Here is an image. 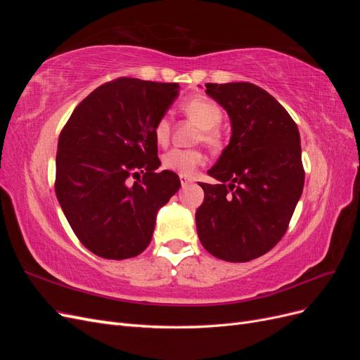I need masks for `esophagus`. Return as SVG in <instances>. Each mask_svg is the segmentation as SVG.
<instances>
[{
    "mask_svg": "<svg viewBox=\"0 0 360 360\" xmlns=\"http://www.w3.org/2000/svg\"><path fill=\"white\" fill-rule=\"evenodd\" d=\"M180 183H181V188H186L188 184L192 183V179H189L186 176H180Z\"/></svg>",
    "mask_w": 360,
    "mask_h": 360,
    "instance_id": "esophagus-1",
    "label": "esophagus"
}]
</instances>
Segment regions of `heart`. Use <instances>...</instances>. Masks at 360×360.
I'll use <instances>...</instances> for the list:
<instances>
[{"label":"heart","instance_id":"heart-1","mask_svg":"<svg viewBox=\"0 0 360 360\" xmlns=\"http://www.w3.org/2000/svg\"><path fill=\"white\" fill-rule=\"evenodd\" d=\"M181 111L186 114L191 120L197 123L201 130L197 141H202L205 146L216 148L221 144L219 130L216 127L222 123L224 112L221 106L214 101L204 96H195L183 101ZM155 139L159 146H165L169 141L171 123L168 117H160L153 129ZM204 155L200 150H183L172 148L162 158V167L165 169L179 172L181 176H192L198 167L202 165Z\"/></svg>","mask_w":360,"mask_h":360}]
</instances>
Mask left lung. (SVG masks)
I'll return each instance as SVG.
<instances>
[{"label": "left lung", "instance_id": "obj_1", "mask_svg": "<svg viewBox=\"0 0 360 360\" xmlns=\"http://www.w3.org/2000/svg\"><path fill=\"white\" fill-rule=\"evenodd\" d=\"M224 106L233 135L200 183L204 202L195 219L213 257L246 263L275 248L288 230L304 183L297 124L274 96L250 82L205 84Z\"/></svg>", "mask_w": 360, "mask_h": 360}]
</instances>
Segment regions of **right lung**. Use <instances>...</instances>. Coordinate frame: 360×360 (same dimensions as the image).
<instances>
[{
  "label": "right lung",
  "instance_id": "1",
  "mask_svg": "<svg viewBox=\"0 0 360 360\" xmlns=\"http://www.w3.org/2000/svg\"><path fill=\"white\" fill-rule=\"evenodd\" d=\"M176 82L117 78L75 108L56 160V193L78 240L97 257L126 259L150 245L156 213L180 189L160 165L153 129Z\"/></svg>",
  "mask_w": 360,
  "mask_h": 360
}]
</instances>
